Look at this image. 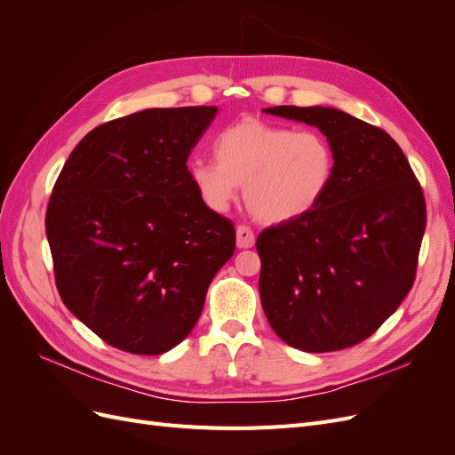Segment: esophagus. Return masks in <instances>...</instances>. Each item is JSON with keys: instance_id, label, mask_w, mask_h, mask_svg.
<instances>
[{"instance_id": "1", "label": "esophagus", "mask_w": 455, "mask_h": 455, "mask_svg": "<svg viewBox=\"0 0 455 455\" xmlns=\"http://www.w3.org/2000/svg\"><path fill=\"white\" fill-rule=\"evenodd\" d=\"M254 244V231L246 226L237 228V246L239 249H251Z\"/></svg>"}]
</instances>
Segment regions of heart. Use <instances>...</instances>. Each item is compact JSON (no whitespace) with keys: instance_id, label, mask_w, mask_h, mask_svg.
Wrapping results in <instances>:
<instances>
[{"instance_id":"heart-1","label":"heart","mask_w":455,"mask_h":455,"mask_svg":"<svg viewBox=\"0 0 455 455\" xmlns=\"http://www.w3.org/2000/svg\"><path fill=\"white\" fill-rule=\"evenodd\" d=\"M216 159H191L188 176L211 211L224 212L244 188L251 214L266 224L291 222L313 211L334 174L324 136L243 119L214 142Z\"/></svg>"}]
</instances>
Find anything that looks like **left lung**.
<instances>
[{"mask_svg": "<svg viewBox=\"0 0 455 455\" xmlns=\"http://www.w3.org/2000/svg\"><path fill=\"white\" fill-rule=\"evenodd\" d=\"M264 112L319 129L334 174L313 211L258 235L261 307L275 334L299 351L356 346L414 284L427 222L421 186L387 132L341 109Z\"/></svg>", "mask_w": 455, "mask_h": 455, "instance_id": "left-lung-1", "label": "left lung"}]
</instances>
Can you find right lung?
<instances>
[{"label": "right lung", "mask_w": 455, "mask_h": 455, "mask_svg": "<svg viewBox=\"0 0 455 455\" xmlns=\"http://www.w3.org/2000/svg\"><path fill=\"white\" fill-rule=\"evenodd\" d=\"M216 106L151 108L92 129L68 157L45 229L64 306L109 346L161 355L194 330L235 228L188 157Z\"/></svg>", "instance_id": "right-lung-1"}]
</instances>
